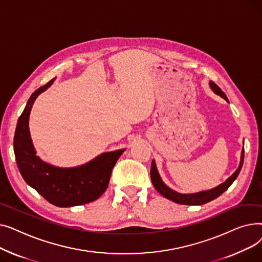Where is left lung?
<instances>
[{"instance_id":"obj_1","label":"left lung","mask_w":262,"mask_h":262,"mask_svg":"<svg viewBox=\"0 0 262 262\" xmlns=\"http://www.w3.org/2000/svg\"><path fill=\"white\" fill-rule=\"evenodd\" d=\"M209 86L215 94L220 95L224 100L228 101L226 94L221 90V88H220L217 85H215L213 81L209 82ZM243 160H244V148L241 152V159H240V164H239L238 169L230 177L227 178L226 182H224L223 184H221L220 186H217L211 190L198 192V193L182 194V193H178V192L172 190L171 188H169L166 184L162 182L154 160L152 161V164H150V180H152V183H153V186L155 187V189L159 192L162 196H164L168 200H171L177 204H182V205H203V204H206V203H208V202L219 198L223 193V192H225L229 188V186L233 182H235V180L238 177V175L241 171Z\"/></svg>"}]
</instances>
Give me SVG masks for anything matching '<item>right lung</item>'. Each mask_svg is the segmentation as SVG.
I'll return each mask as SVG.
<instances>
[{
  "label": "right lung",
  "mask_w": 262,
  "mask_h": 262,
  "mask_svg": "<svg viewBox=\"0 0 262 262\" xmlns=\"http://www.w3.org/2000/svg\"><path fill=\"white\" fill-rule=\"evenodd\" d=\"M53 81L38 88L27 101L17 123L13 150L19 171L27 184L57 207H72L93 202L104 193L115 164L125 148L103 153L75 168L54 167L41 160L32 142L29 119L37 96Z\"/></svg>",
  "instance_id": "1"
}]
</instances>
